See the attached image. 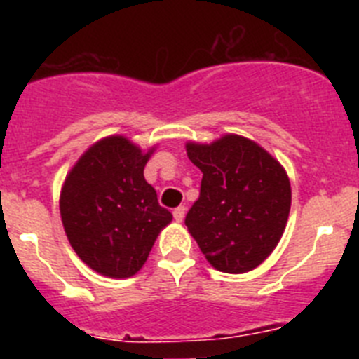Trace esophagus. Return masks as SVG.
Instances as JSON below:
<instances>
[{"instance_id": "1", "label": "esophagus", "mask_w": 359, "mask_h": 359, "mask_svg": "<svg viewBox=\"0 0 359 359\" xmlns=\"http://www.w3.org/2000/svg\"><path fill=\"white\" fill-rule=\"evenodd\" d=\"M185 212H187V208H185V207H177V208H174L172 215H174V219H176L177 223H182L183 217H185Z\"/></svg>"}]
</instances>
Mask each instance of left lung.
<instances>
[{"mask_svg": "<svg viewBox=\"0 0 359 359\" xmlns=\"http://www.w3.org/2000/svg\"><path fill=\"white\" fill-rule=\"evenodd\" d=\"M203 172L198 201L185 217L190 236L219 271L246 273L280 241L291 208L286 170L255 142L224 135L212 144H187Z\"/></svg>", "mask_w": 359, "mask_h": 359, "instance_id": "8db88e82", "label": "left lung"}]
</instances>
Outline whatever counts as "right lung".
Returning a JSON list of instances; mask_svg holds the SVG:
<instances>
[{
  "mask_svg": "<svg viewBox=\"0 0 359 359\" xmlns=\"http://www.w3.org/2000/svg\"><path fill=\"white\" fill-rule=\"evenodd\" d=\"M152 151L144 152L123 136H107L66 176L59 201L62 226L81 261L97 273L133 277L161 228L172 221L144 177Z\"/></svg>",
  "mask_w": 359,
  "mask_h": 359,
  "instance_id": "add662e5",
  "label": "right lung"
}]
</instances>
